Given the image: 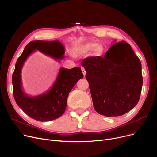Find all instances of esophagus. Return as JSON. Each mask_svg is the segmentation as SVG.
I'll return each mask as SVG.
<instances>
[{
	"mask_svg": "<svg viewBox=\"0 0 157 157\" xmlns=\"http://www.w3.org/2000/svg\"><path fill=\"white\" fill-rule=\"evenodd\" d=\"M81 71H82V72H83V75H84V76H85V74H86V71H85V68L84 67H81Z\"/></svg>",
	"mask_w": 157,
	"mask_h": 157,
	"instance_id": "1",
	"label": "esophagus"
}]
</instances>
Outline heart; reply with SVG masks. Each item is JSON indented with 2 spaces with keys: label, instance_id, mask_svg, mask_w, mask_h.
<instances>
[{
  "label": "heart",
  "instance_id": "b5f03b06",
  "mask_svg": "<svg viewBox=\"0 0 157 157\" xmlns=\"http://www.w3.org/2000/svg\"><path fill=\"white\" fill-rule=\"evenodd\" d=\"M97 45L96 44L94 43H88L84 45L81 46L77 49V53L79 55H84V54H87L88 52H90L91 50L94 49V53L95 55L99 56L101 55V53L103 52V47L101 45Z\"/></svg>",
  "mask_w": 157,
  "mask_h": 157
}]
</instances>
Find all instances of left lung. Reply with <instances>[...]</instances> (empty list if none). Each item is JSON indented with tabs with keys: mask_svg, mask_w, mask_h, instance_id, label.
<instances>
[{
	"mask_svg": "<svg viewBox=\"0 0 157 157\" xmlns=\"http://www.w3.org/2000/svg\"><path fill=\"white\" fill-rule=\"evenodd\" d=\"M81 65L98 113L120 116L137 105L143 83L141 63L125 41L112 45L104 57L85 58Z\"/></svg>",
	"mask_w": 157,
	"mask_h": 157,
	"instance_id": "obj_1",
	"label": "left lung"
}]
</instances>
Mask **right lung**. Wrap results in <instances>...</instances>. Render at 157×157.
Segmentation results:
<instances>
[{
	"instance_id": "obj_1",
	"label": "right lung",
	"mask_w": 157,
	"mask_h": 157,
	"mask_svg": "<svg viewBox=\"0 0 157 157\" xmlns=\"http://www.w3.org/2000/svg\"><path fill=\"white\" fill-rule=\"evenodd\" d=\"M38 50L55 59L63 58L64 47L59 41H32L26 45L18 58L13 73V96L18 106L30 117L39 121H50L59 118L67 107L69 92L78 81L83 78L80 67L71 69L62 68L51 90L37 97H29L22 90L20 72L24 62L29 54Z\"/></svg>"
}]
</instances>
